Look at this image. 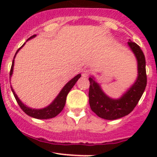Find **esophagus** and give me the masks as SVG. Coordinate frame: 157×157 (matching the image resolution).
Returning <instances> with one entry per match:
<instances>
[{
  "mask_svg": "<svg viewBox=\"0 0 157 157\" xmlns=\"http://www.w3.org/2000/svg\"><path fill=\"white\" fill-rule=\"evenodd\" d=\"M90 71L88 69H84L83 71V72H82V76L83 77H88L89 75H90Z\"/></svg>",
  "mask_w": 157,
  "mask_h": 157,
  "instance_id": "1",
  "label": "esophagus"
}]
</instances>
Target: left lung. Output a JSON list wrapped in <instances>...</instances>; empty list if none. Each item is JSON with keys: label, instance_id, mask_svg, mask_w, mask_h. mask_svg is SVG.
Here are the masks:
<instances>
[{"label": "left lung", "instance_id": "obj_1", "mask_svg": "<svg viewBox=\"0 0 157 157\" xmlns=\"http://www.w3.org/2000/svg\"><path fill=\"white\" fill-rule=\"evenodd\" d=\"M128 45L135 55L137 61L138 75L134 84L123 94L120 99H115L109 97L96 83L94 77H90L89 102L90 108L100 118L107 120H115L131 113L141 98L147 86L146 61L140 46L131 42Z\"/></svg>", "mask_w": 157, "mask_h": 157}]
</instances>
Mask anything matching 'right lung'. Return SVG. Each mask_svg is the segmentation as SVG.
Wrapping results in <instances>:
<instances>
[{"instance_id":"right-lung-1","label":"right lung","mask_w":157,"mask_h":157,"mask_svg":"<svg viewBox=\"0 0 157 157\" xmlns=\"http://www.w3.org/2000/svg\"><path fill=\"white\" fill-rule=\"evenodd\" d=\"M36 35H33L31 37L27 39L29 40V39H33V38L36 37ZM25 45V43L20 47L18 50L16 52L15 55H14V58L13 60V63H12V66H11V68H10V76L11 77L13 74V65H14V58H15L16 55L17 54V52H19L20 48ZM81 77V74H77L76 77H74V78L71 79V80L65 85V86L63 87L62 90H61V92L59 93V94L58 95L56 98L54 99L53 102L50 104V105H48L47 107L44 109H32L29 108V107H27L26 105H25L20 100V99L18 98V96H17V94L15 93L14 90H13V88L11 87V90H12L13 93V96L15 97L16 100H17V103L18 105H20V108L22 109V110L28 115L29 116L33 117V118H37V119H48V118H54V117L57 116L61 111L63 110L64 109V105H65V102H66V99H67V96L68 94V93L70 92V90L72 89L73 86H74L77 81L78 80V79Z\"/></svg>"}]
</instances>
